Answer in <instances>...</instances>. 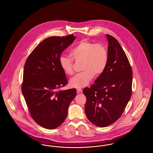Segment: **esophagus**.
<instances>
[{"mask_svg": "<svg viewBox=\"0 0 153 153\" xmlns=\"http://www.w3.org/2000/svg\"><path fill=\"white\" fill-rule=\"evenodd\" d=\"M82 91V90L81 89H77V93H81Z\"/></svg>", "mask_w": 153, "mask_h": 153, "instance_id": "34e87169", "label": "esophagus"}]
</instances>
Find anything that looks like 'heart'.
<instances>
[{
  "label": "heart",
  "mask_w": 153,
  "mask_h": 153,
  "mask_svg": "<svg viewBox=\"0 0 153 153\" xmlns=\"http://www.w3.org/2000/svg\"><path fill=\"white\" fill-rule=\"evenodd\" d=\"M75 61H82L81 72L75 74L70 79V85L81 88L87 85L94 76L104 72L108 61L107 49L102 44L90 42L85 40L79 42L71 51ZM59 64L63 72L68 75L74 73L73 60L64 55L59 58Z\"/></svg>",
  "instance_id": "b5f03b06"
}]
</instances>
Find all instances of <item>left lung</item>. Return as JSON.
<instances>
[{
  "mask_svg": "<svg viewBox=\"0 0 153 153\" xmlns=\"http://www.w3.org/2000/svg\"><path fill=\"white\" fill-rule=\"evenodd\" d=\"M108 61L104 72L83 93L85 111L94 125L108 126L121 116L131 96L132 69L122 47L114 37L106 35Z\"/></svg>",
  "mask_w": 153,
  "mask_h": 153,
  "instance_id": "left-lung-1",
  "label": "left lung"
}]
</instances>
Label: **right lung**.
<instances>
[{
    "label": "right lung",
    "instance_id": "add662e5",
    "mask_svg": "<svg viewBox=\"0 0 153 153\" xmlns=\"http://www.w3.org/2000/svg\"><path fill=\"white\" fill-rule=\"evenodd\" d=\"M74 35L44 39L25 63L22 91L33 120L48 129L60 126L76 96V89H59L68 83L59 58L75 40Z\"/></svg>",
    "mask_w": 153,
    "mask_h": 153
}]
</instances>
